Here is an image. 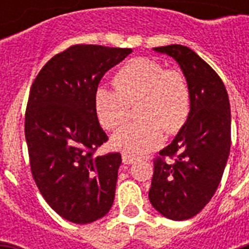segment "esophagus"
Wrapping results in <instances>:
<instances>
[{
    "instance_id": "1",
    "label": "esophagus",
    "mask_w": 249,
    "mask_h": 249,
    "mask_svg": "<svg viewBox=\"0 0 249 249\" xmlns=\"http://www.w3.org/2000/svg\"><path fill=\"white\" fill-rule=\"evenodd\" d=\"M136 161V158L129 154H123V163L124 164H133Z\"/></svg>"
}]
</instances>
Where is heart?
<instances>
[{"label":"heart","instance_id":"b5f03b06","mask_svg":"<svg viewBox=\"0 0 249 249\" xmlns=\"http://www.w3.org/2000/svg\"><path fill=\"white\" fill-rule=\"evenodd\" d=\"M115 88L99 86L94 93V109L103 128L112 130L128 120L130 105L138 106L140 123L117 130L111 138L115 150L132 156L144 155L160 147L164 129L177 134L191 113V89L183 72L165 70L147 56L123 64L113 77Z\"/></svg>","mask_w":249,"mask_h":249}]
</instances>
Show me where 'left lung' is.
<instances>
[{
    "mask_svg": "<svg viewBox=\"0 0 249 249\" xmlns=\"http://www.w3.org/2000/svg\"><path fill=\"white\" fill-rule=\"evenodd\" d=\"M154 50L179 64L191 89V113L173 142L154 159L148 199L166 218L189 220L208 204L224 174L231 144L229 95L216 71L187 46Z\"/></svg>",
    "mask_w": 249,
    "mask_h": 249,
    "instance_id": "obj_1",
    "label": "left lung"
}]
</instances>
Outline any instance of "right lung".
<instances>
[{"label": "right lung", "instance_id": "add662e5", "mask_svg": "<svg viewBox=\"0 0 249 249\" xmlns=\"http://www.w3.org/2000/svg\"><path fill=\"white\" fill-rule=\"evenodd\" d=\"M130 53L72 45L53 56L31 86L24 121L31 172L48 204L73 224L97 221L112 207L121 155H95L108 137L94 93L106 72Z\"/></svg>", "mask_w": 249, "mask_h": 249}]
</instances>
